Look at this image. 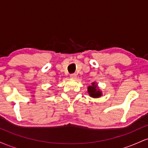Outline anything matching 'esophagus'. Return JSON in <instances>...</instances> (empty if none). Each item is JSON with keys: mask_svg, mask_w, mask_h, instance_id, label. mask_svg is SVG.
<instances>
[{"mask_svg": "<svg viewBox=\"0 0 148 148\" xmlns=\"http://www.w3.org/2000/svg\"><path fill=\"white\" fill-rule=\"evenodd\" d=\"M70 78L72 79H76L77 78V75L76 74H72L70 75Z\"/></svg>", "mask_w": 148, "mask_h": 148, "instance_id": "esophagus-1", "label": "esophagus"}]
</instances>
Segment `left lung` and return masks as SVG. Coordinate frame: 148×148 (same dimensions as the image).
Returning a JSON list of instances; mask_svg holds the SVG:
<instances>
[{"instance_id": "left-lung-1", "label": "left lung", "mask_w": 148, "mask_h": 148, "mask_svg": "<svg viewBox=\"0 0 148 148\" xmlns=\"http://www.w3.org/2000/svg\"><path fill=\"white\" fill-rule=\"evenodd\" d=\"M88 93L92 98H99L102 95V91L98 87L96 82H92L91 86L88 87Z\"/></svg>"}]
</instances>
